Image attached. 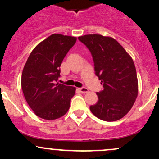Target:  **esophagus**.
I'll list each match as a JSON object with an SVG mask.
<instances>
[{
  "label": "esophagus",
  "instance_id": "esophagus-1",
  "mask_svg": "<svg viewBox=\"0 0 159 159\" xmlns=\"http://www.w3.org/2000/svg\"><path fill=\"white\" fill-rule=\"evenodd\" d=\"M79 91L81 93H87L89 91V89L85 87H82V88H80Z\"/></svg>",
  "mask_w": 159,
  "mask_h": 159
}]
</instances>
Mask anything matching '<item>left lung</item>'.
<instances>
[{"mask_svg": "<svg viewBox=\"0 0 159 159\" xmlns=\"http://www.w3.org/2000/svg\"><path fill=\"white\" fill-rule=\"evenodd\" d=\"M78 39L91 52L95 75L103 84V90L97 92L98 101L90 106V110L103 121L121 119L131 110L138 96L137 74L132 58L110 37L87 34Z\"/></svg>", "mask_w": 159, "mask_h": 159, "instance_id": "8db88e82", "label": "left lung"}]
</instances>
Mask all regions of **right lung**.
I'll return each instance as SVG.
<instances>
[{"label": "right lung", "instance_id": "obj_1", "mask_svg": "<svg viewBox=\"0 0 159 159\" xmlns=\"http://www.w3.org/2000/svg\"><path fill=\"white\" fill-rule=\"evenodd\" d=\"M76 40L75 37L51 34L34 48L24 67V95L35 115L43 119H57L69 109L76 89L56 82L62 61Z\"/></svg>", "mask_w": 159, "mask_h": 159}]
</instances>
